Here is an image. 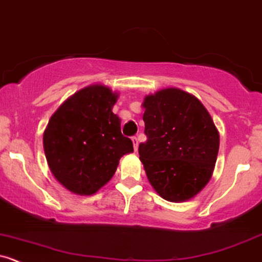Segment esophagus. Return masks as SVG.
Wrapping results in <instances>:
<instances>
[{
  "label": "esophagus",
  "instance_id": "obj_1",
  "mask_svg": "<svg viewBox=\"0 0 262 262\" xmlns=\"http://www.w3.org/2000/svg\"><path fill=\"white\" fill-rule=\"evenodd\" d=\"M132 140H133V147H134V149H138V138H137V137H133V138H132Z\"/></svg>",
  "mask_w": 262,
  "mask_h": 262
}]
</instances>
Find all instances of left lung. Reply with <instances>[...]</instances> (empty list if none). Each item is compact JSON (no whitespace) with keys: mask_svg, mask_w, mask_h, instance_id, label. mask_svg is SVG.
<instances>
[{"mask_svg":"<svg viewBox=\"0 0 262 262\" xmlns=\"http://www.w3.org/2000/svg\"><path fill=\"white\" fill-rule=\"evenodd\" d=\"M143 106L147 142L138 152L150 184L170 202L196 196L210 181L219 153L211 115L196 96L176 88L147 96Z\"/></svg>","mask_w":262,"mask_h":262,"instance_id":"obj_1","label":"left lung"}]
</instances>
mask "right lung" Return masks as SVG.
<instances>
[{
  "instance_id": "add662e5",
  "label": "right lung",
  "mask_w": 262,
  "mask_h": 262,
  "mask_svg": "<svg viewBox=\"0 0 262 262\" xmlns=\"http://www.w3.org/2000/svg\"><path fill=\"white\" fill-rule=\"evenodd\" d=\"M115 101L109 88L88 86L69 98L48 124L43 149L49 167L74 193H95L113 177L120 157L133 152L112 112Z\"/></svg>"
}]
</instances>
